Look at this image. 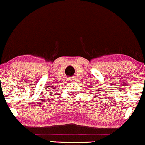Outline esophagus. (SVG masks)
Listing matches in <instances>:
<instances>
[{
  "label": "esophagus",
  "mask_w": 145,
  "mask_h": 145,
  "mask_svg": "<svg viewBox=\"0 0 145 145\" xmlns=\"http://www.w3.org/2000/svg\"><path fill=\"white\" fill-rule=\"evenodd\" d=\"M70 79V82H74V81H75V79H74V77H71V78H69Z\"/></svg>",
  "instance_id": "obj_1"
}]
</instances>
